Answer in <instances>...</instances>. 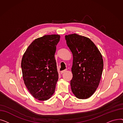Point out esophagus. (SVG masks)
I'll use <instances>...</instances> for the list:
<instances>
[{
  "label": "esophagus",
  "mask_w": 123,
  "mask_h": 123,
  "mask_svg": "<svg viewBox=\"0 0 123 123\" xmlns=\"http://www.w3.org/2000/svg\"><path fill=\"white\" fill-rule=\"evenodd\" d=\"M66 71H67L66 69V70H63V71H61V74H63V73H65V72H66Z\"/></svg>",
  "instance_id": "1"
}]
</instances>
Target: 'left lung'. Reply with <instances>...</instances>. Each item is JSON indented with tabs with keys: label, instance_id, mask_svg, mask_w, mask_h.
Here are the masks:
<instances>
[{
	"label": "left lung",
	"instance_id": "left-lung-1",
	"mask_svg": "<svg viewBox=\"0 0 123 123\" xmlns=\"http://www.w3.org/2000/svg\"><path fill=\"white\" fill-rule=\"evenodd\" d=\"M65 39L73 57L71 90L77 98H89L99 85L104 65L102 56L89 38L75 33L66 35Z\"/></svg>",
	"mask_w": 123,
	"mask_h": 123
}]
</instances>
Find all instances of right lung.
I'll use <instances>...</instances> for the list:
<instances>
[{
  "mask_svg": "<svg viewBox=\"0 0 123 123\" xmlns=\"http://www.w3.org/2000/svg\"><path fill=\"white\" fill-rule=\"evenodd\" d=\"M59 35H46L32 42L23 55L21 68L25 85L33 97L50 99L58 79L55 53Z\"/></svg>",
  "mask_w": 123,
  "mask_h": 123,
  "instance_id": "1",
  "label": "right lung"
}]
</instances>
